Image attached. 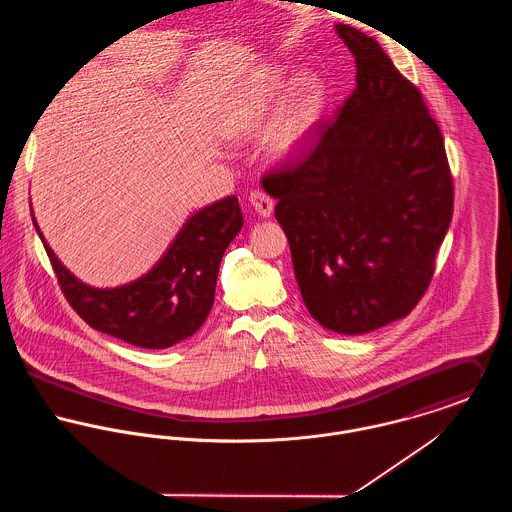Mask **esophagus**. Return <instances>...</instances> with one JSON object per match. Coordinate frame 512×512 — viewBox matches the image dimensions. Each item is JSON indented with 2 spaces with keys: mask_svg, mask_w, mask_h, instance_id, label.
Returning <instances> with one entry per match:
<instances>
[{
  "mask_svg": "<svg viewBox=\"0 0 512 512\" xmlns=\"http://www.w3.org/2000/svg\"><path fill=\"white\" fill-rule=\"evenodd\" d=\"M252 209L262 217V219H268L272 217L274 213V201L264 193V191H252L250 197H248Z\"/></svg>",
  "mask_w": 512,
  "mask_h": 512,
  "instance_id": "1",
  "label": "esophagus"
}]
</instances>
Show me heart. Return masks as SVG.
<instances>
[{
  "instance_id": "b5f03b06",
  "label": "heart",
  "mask_w": 512,
  "mask_h": 512,
  "mask_svg": "<svg viewBox=\"0 0 512 512\" xmlns=\"http://www.w3.org/2000/svg\"><path fill=\"white\" fill-rule=\"evenodd\" d=\"M292 78L280 67H266L228 104L220 132L244 140L266 132V149L278 161L297 157L311 142L323 114L325 94L317 80H303L281 103ZM283 106L280 107L279 104Z\"/></svg>"
}]
</instances>
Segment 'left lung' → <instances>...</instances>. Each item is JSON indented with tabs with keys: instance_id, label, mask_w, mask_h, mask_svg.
Listing matches in <instances>:
<instances>
[{
	"instance_id": "8db88e82",
	"label": "left lung",
	"mask_w": 512,
	"mask_h": 512,
	"mask_svg": "<svg viewBox=\"0 0 512 512\" xmlns=\"http://www.w3.org/2000/svg\"><path fill=\"white\" fill-rule=\"evenodd\" d=\"M357 88L315 144L264 177L278 199L303 303L325 329L363 335L428 290L453 215L443 138L420 90L363 31L335 25Z\"/></svg>"
}]
</instances>
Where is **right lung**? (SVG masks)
<instances>
[{
    "mask_svg": "<svg viewBox=\"0 0 512 512\" xmlns=\"http://www.w3.org/2000/svg\"><path fill=\"white\" fill-rule=\"evenodd\" d=\"M242 222L238 199H220L185 220L147 274L116 288H94L63 266L33 217L74 311L92 329L142 349L173 347L201 329L215 303L222 254Z\"/></svg>",
    "mask_w": 512,
    "mask_h": 512,
    "instance_id": "1",
    "label": "right lung"
}]
</instances>
